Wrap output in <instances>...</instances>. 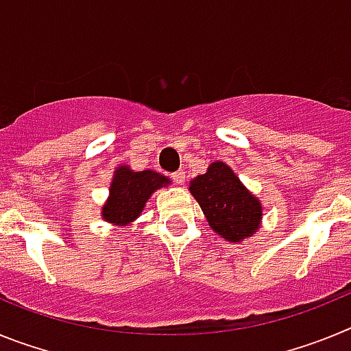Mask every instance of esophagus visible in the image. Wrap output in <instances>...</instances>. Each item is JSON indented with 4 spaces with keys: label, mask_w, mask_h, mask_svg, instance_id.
<instances>
[{
    "label": "esophagus",
    "mask_w": 351,
    "mask_h": 351,
    "mask_svg": "<svg viewBox=\"0 0 351 351\" xmlns=\"http://www.w3.org/2000/svg\"><path fill=\"white\" fill-rule=\"evenodd\" d=\"M172 181L176 182V184H184V181H186L184 172H182V170H178L176 173H172Z\"/></svg>",
    "instance_id": "esophagus-1"
}]
</instances>
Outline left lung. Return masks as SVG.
<instances>
[{"mask_svg":"<svg viewBox=\"0 0 351 351\" xmlns=\"http://www.w3.org/2000/svg\"><path fill=\"white\" fill-rule=\"evenodd\" d=\"M190 191L210 228L226 241L241 243L260 228L262 204L223 161H214L206 173L197 176Z\"/></svg>","mask_w":351,"mask_h":351,"instance_id":"1","label":"left lung"}]
</instances>
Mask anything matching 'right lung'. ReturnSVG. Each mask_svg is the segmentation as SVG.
Wrapping results in <instances>:
<instances>
[{
    "mask_svg": "<svg viewBox=\"0 0 351 351\" xmlns=\"http://www.w3.org/2000/svg\"><path fill=\"white\" fill-rule=\"evenodd\" d=\"M167 184L170 179L154 170L133 172L128 165L117 167L108 200L101 207V218L117 226L130 225L141 216L149 197Z\"/></svg>",
    "mask_w": 351,
    "mask_h": 351,
    "instance_id": "add662e5",
    "label": "right lung"
}]
</instances>
